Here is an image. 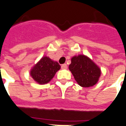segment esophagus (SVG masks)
I'll use <instances>...</instances> for the list:
<instances>
[{"mask_svg": "<svg viewBox=\"0 0 126 126\" xmlns=\"http://www.w3.org/2000/svg\"><path fill=\"white\" fill-rule=\"evenodd\" d=\"M61 69H67V66L66 64H63L62 65H61Z\"/></svg>", "mask_w": 126, "mask_h": 126, "instance_id": "1", "label": "esophagus"}]
</instances>
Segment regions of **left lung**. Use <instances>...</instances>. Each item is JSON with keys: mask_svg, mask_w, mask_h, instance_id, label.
Listing matches in <instances>:
<instances>
[{"mask_svg": "<svg viewBox=\"0 0 126 126\" xmlns=\"http://www.w3.org/2000/svg\"><path fill=\"white\" fill-rule=\"evenodd\" d=\"M69 69L77 83L83 87L95 85L98 82L101 73L97 65L84 55L73 56Z\"/></svg>", "mask_w": 126, "mask_h": 126, "instance_id": "8db88e82", "label": "left lung"}]
</instances>
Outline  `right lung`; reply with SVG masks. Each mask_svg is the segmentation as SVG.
<instances>
[{"label":"right lung","instance_id":"right-lung-1","mask_svg":"<svg viewBox=\"0 0 126 126\" xmlns=\"http://www.w3.org/2000/svg\"><path fill=\"white\" fill-rule=\"evenodd\" d=\"M61 69L60 65L47 56H43L30 71V75L40 85L48 83Z\"/></svg>","mask_w":126,"mask_h":126}]
</instances>
